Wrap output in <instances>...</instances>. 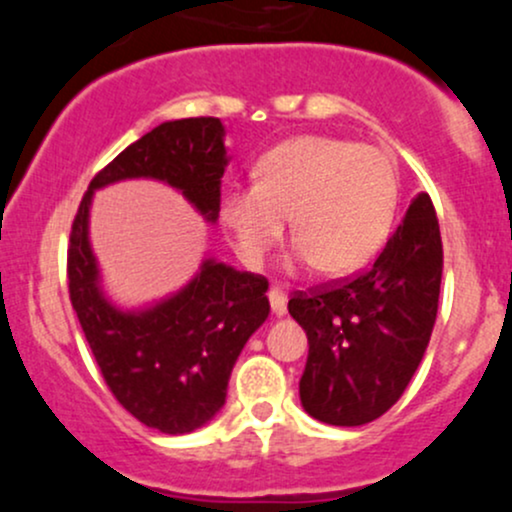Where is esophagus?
<instances>
[{
	"mask_svg": "<svg viewBox=\"0 0 512 512\" xmlns=\"http://www.w3.org/2000/svg\"><path fill=\"white\" fill-rule=\"evenodd\" d=\"M269 305H272V313L276 317L286 315V293L279 289V286H272L269 289Z\"/></svg>",
	"mask_w": 512,
	"mask_h": 512,
	"instance_id": "esophagus-1",
	"label": "esophagus"
}]
</instances>
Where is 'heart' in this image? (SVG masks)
<instances>
[{
    "instance_id": "obj_1",
    "label": "heart",
    "mask_w": 512,
    "mask_h": 512,
    "mask_svg": "<svg viewBox=\"0 0 512 512\" xmlns=\"http://www.w3.org/2000/svg\"><path fill=\"white\" fill-rule=\"evenodd\" d=\"M397 209V173L383 151L332 137H296L257 163L255 185L226 192L221 219L238 255L257 267L284 236H296L289 267L330 276L363 269L378 255Z\"/></svg>"
}]
</instances>
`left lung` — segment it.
<instances>
[{
	"instance_id": "left-lung-1",
	"label": "left lung",
	"mask_w": 512,
	"mask_h": 512,
	"mask_svg": "<svg viewBox=\"0 0 512 512\" xmlns=\"http://www.w3.org/2000/svg\"><path fill=\"white\" fill-rule=\"evenodd\" d=\"M440 276V226L421 192L366 272L293 293L289 313L308 334L301 404L313 419L363 426L402 397L436 325Z\"/></svg>"
}]
</instances>
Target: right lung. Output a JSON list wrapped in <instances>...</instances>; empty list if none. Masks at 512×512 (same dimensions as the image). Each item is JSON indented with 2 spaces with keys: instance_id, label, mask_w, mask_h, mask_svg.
<instances>
[{
  "instance_id": "add662e5",
  "label": "right lung",
  "mask_w": 512,
  "mask_h": 512,
  "mask_svg": "<svg viewBox=\"0 0 512 512\" xmlns=\"http://www.w3.org/2000/svg\"><path fill=\"white\" fill-rule=\"evenodd\" d=\"M223 134L219 117L170 120L146 132L96 173L69 236V301L105 385L134 419L170 436L195 431L223 407L240 351L269 315V281L204 260L195 279L166 301L120 310L101 291L88 243V211L101 187L151 178L180 190L214 223L228 163Z\"/></svg>"
}]
</instances>
